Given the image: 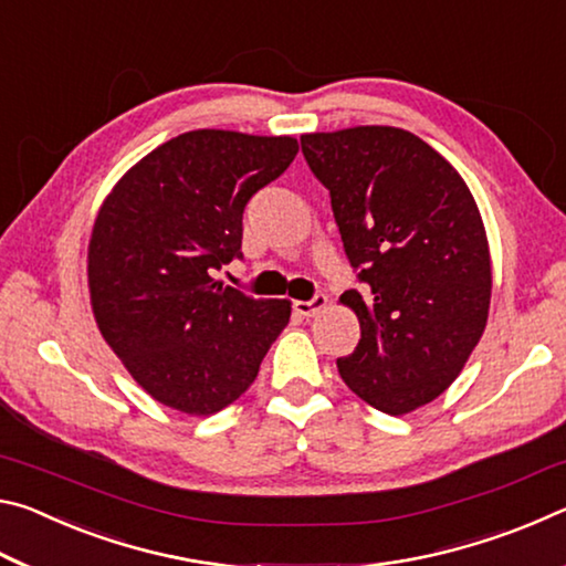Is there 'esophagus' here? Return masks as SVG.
<instances>
[{
  "label": "esophagus",
  "mask_w": 566,
  "mask_h": 566,
  "mask_svg": "<svg viewBox=\"0 0 566 566\" xmlns=\"http://www.w3.org/2000/svg\"><path fill=\"white\" fill-rule=\"evenodd\" d=\"M292 306H294V312L300 314V317H314V314L322 312L324 306H327V294H314L312 300H306V302L296 300Z\"/></svg>",
  "instance_id": "esophagus-1"
}]
</instances>
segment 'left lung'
I'll return each instance as SVG.
<instances>
[{
    "label": "left lung",
    "instance_id": "left-lung-1",
    "mask_svg": "<svg viewBox=\"0 0 566 566\" xmlns=\"http://www.w3.org/2000/svg\"><path fill=\"white\" fill-rule=\"evenodd\" d=\"M302 155L329 189L359 290L361 339L337 359L354 395L385 415L437 399L482 337L490 247L472 191L411 132L354 127L304 134Z\"/></svg>",
    "mask_w": 566,
    "mask_h": 566
}]
</instances>
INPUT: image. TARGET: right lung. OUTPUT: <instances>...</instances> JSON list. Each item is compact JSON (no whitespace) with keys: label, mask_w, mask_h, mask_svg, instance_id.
I'll list each match as a JSON object with an SVG mask.
<instances>
[{"label":"right lung","mask_w":566,"mask_h":566,"mask_svg":"<svg viewBox=\"0 0 566 566\" xmlns=\"http://www.w3.org/2000/svg\"><path fill=\"white\" fill-rule=\"evenodd\" d=\"M296 151L292 137L187 132L137 161L102 205L90 239L94 317L161 405L195 417L232 405L290 322L286 300H256L214 272L244 260V207Z\"/></svg>","instance_id":"add662e5"}]
</instances>
